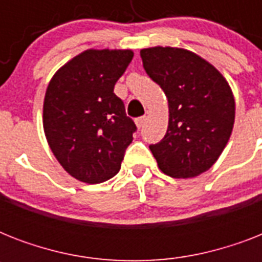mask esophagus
I'll return each instance as SVG.
<instances>
[{
  "label": "esophagus",
  "mask_w": 262,
  "mask_h": 262,
  "mask_svg": "<svg viewBox=\"0 0 262 262\" xmlns=\"http://www.w3.org/2000/svg\"><path fill=\"white\" fill-rule=\"evenodd\" d=\"M145 121H147V118H145V117H140V118H136V126L139 127H143V125L144 123H145Z\"/></svg>",
  "instance_id": "34e87169"
}]
</instances>
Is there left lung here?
<instances>
[{
    "label": "left lung",
    "mask_w": 262,
    "mask_h": 262,
    "mask_svg": "<svg viewBox=\"0 0 262 262\" xmlns=\"http://www.w3.org/2000/svg\"><path fill=\"white\" fill-rule=\"evenodd\" d=\"M140 55L168 102L166 136L149 149L166 175L194 178L216 163L230 140L235 121L231 87L212 63L186 49L155 46Z\"/></svg>",
    "instance_id": "1"
}]
</instances>
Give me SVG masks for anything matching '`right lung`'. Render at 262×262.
Returning a JSON list of instances; mask_svg holds the SVG:
<instances>
[{
  "label": "right lung",
  "mask_w": 262,
  "mask_h": 262,
  "mask_svg": "<svg viewBox=\"0 0 262 262\" xmlns=\"http://www.w3.org/2000/svg\"><path fill=\"white\" fill-rule=\"evenodd\" d=\"M133 51L88 49L59 68L47 85L43 130L53 155L77 181L100 183L121 168L135 122L114 94Z\"/></svg>",
  "instance_id": "obj_1"
}]
</instances>
